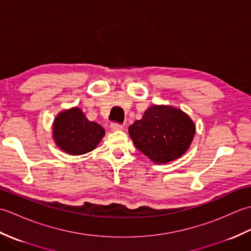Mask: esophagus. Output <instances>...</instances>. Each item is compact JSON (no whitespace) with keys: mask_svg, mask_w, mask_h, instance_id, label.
I'll use <instances>...</instances> for the list:
<instances>
[{"mask_svg":"<svg viewBox=\"0 0 251 251\" xmlns=\"http://www.w3.org/2000/svg\"><path fill=\"white\" fill-rule=\"evenodd\" d=\"M110 128H111V130L116 131V130L123 129V126L121 124H117V123H112V124L110 125Z\"/></svg>","mask_w":251,"mask_h":251,"instance_id":"obj_1","label":"esophagus"}]
</instances>
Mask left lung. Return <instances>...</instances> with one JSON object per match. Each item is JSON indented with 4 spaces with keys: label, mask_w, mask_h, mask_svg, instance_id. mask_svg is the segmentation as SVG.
<instances>
[{
    "label": "left lung",
    "mask_w": 251,
    "mask_h": 251,
    "mask_svg": "<svg viewBox=\"0 0 251 251\" xmlns=\"http://www.w3.org/2000/svg\"><path fill=\"white\" fill-rule=\"evenodd\" d=\"M136 148L156 164L181 157L188 150L195 134L190 116L170 105L150 106L142 119L128 128Z\"/></svg>",
    "instance_id": "left-lung-1"
}]
</instances>
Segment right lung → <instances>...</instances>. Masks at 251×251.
I'll use <instances>...</instances> for the list:
<instances>
[{
	"label": "right lung",
	"instance_id": "add662e5",
	"mask_svg": "<svg viewBox=\"0 0 251 251\" xmlns=\"http://www.w3.org/2000/svg\"><path fill=\"white\" fill-rule=\"evenodd\" d=\"M104 134L102 127L88 121L77 106L60 112L52 127L55 143L70 155H81L93 151Z\"/></svg>",
	"mask_w": 251,
	"mask_h": 251
}]
</instances>
